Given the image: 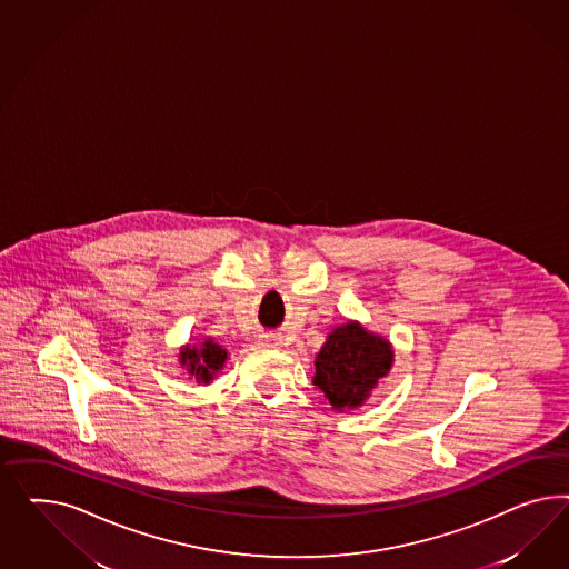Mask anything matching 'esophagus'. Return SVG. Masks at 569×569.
<instances>
[{"mask_svg":"<svg viewBox=\"0 0 569 569\" xmlns=\"http://www.w3.org/2000/svg\"><path fill=\"white\" fill-rule=\"evenodd\" d=\"M259 338L262 346H269V348L281 346V336H277V333H260Z\"/></svg>","mask_w":569,"mask_h":569,"instance_id":"34e87169","label":"esophagus"}]
</instances>
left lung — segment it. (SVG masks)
<instances>
[{"instance_id": "8db88e82", "label": "left lung", "mask_w": 569, "mask_h": 569, "mask_svg": "<svg viewBox=\"0 0 569 569\" xmlns=\"http://www.w3.org/2000/svg\"><path fill=\"white\" fill-rule=\"evenodd\" d=\"M392 357L386 340L367 333L359 323H346L333 329L321 346L312 379L333 409H355L371 395L378 379L390 371Z\"/></svg>"}]
</instances>
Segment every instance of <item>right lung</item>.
I'll list each match as a JSON object with an SVG mask.
<instances>
[{"label": "right lung", "instance_id": "1", "mask_svg": "<svg viewBox=\"0 0 569 569\" xmlns=\"http://www.w3.org/2000/svg\"><path fill=\"white\" fill-rule=\"evenodd\" d=\"M224 359H227V350H223L221 346L214 345L212 340L202 342V346H188L183 352H181V362L188 365V371L190 376L208 383L212 376L223 367Z\"/></svg>", "mask_w": 569, "mask_h": 569}]
</instances>
